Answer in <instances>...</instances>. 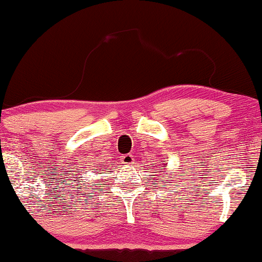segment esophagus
Instances as JSON below:
<instances>
[{"instance_id":"esophagus-1","label":"esophagus","mask_w":262,"mask_h":262,"mask_svg":"<svg viewBox=\"0 0 262 262\" xmlns=\"http://www.w3.org/2000/svg\"><path fill=\"white\" fill-rule=\"evenodd\" d=\"M121 163L122 164L130 165V164H135V157L131 155H124L121 157Z\"/></svg>"}]
</instances>
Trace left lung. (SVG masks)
I'll return each mask as SVG.
<instances>
[{
    "mask_svg": "<svg viewBox=\"0 0 262 262\" xmlns=\"http://www.w3.org/2000/svg\"><path fill=\"white\" fill-rule=\"evenodd\" d=\"M159 163H161V162H159ZM161 164H162V163H161ZM152 165H153V167H157V168H161V167H159V165H156V164H155V163H153V164H152ZM162 169H164V168H161V170H162ZM152 177H155V175H152ZM150 180H153V179H150ZM152 184H156V183H155V181H153V183H152Z\"/></svg>",
    "mask_w": 262,
    "mask_h": 262,
    "instance_id": "1",
    "label": "left lung"
}]
</instances>
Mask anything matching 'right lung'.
Listing matches in <instances>:
<instances>
[{
    "instance_id": "obj_1",
    "label": "right lung",
    "mask_w": 262,
    "mask_h": 262,
    "mask_svg": "<svg viewBox=\"0 0 262 262\" xmlns=\"http://www.w3.org/2000/svg\"><path fill=\"white\" fill-rule=\"evenodd\" d=\"M79 170H81V169H79ZM93 170H97V169H93ZM106 170H107V169H106ZM83 171H84V169H82V171H77V173H78V177H79V175H81V173H83ZM78 177H76L77 180H79ZM77 180H75V183H76ZM77 183H81V181H77ZM82 185H84V184H82ZM95 185H99V184H93V185H92V186H95ZM79 189H82V186H79Z\"/></svg>"
}]
</instances>
